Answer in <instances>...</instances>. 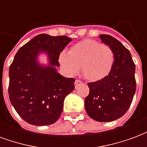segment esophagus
<instances>
[{
	"instance_id": "1",
	"label": "esophagus",
	"mask_w": 147,
	"mask_h": 147,
	"mask_svg": "<svg viewBox=\"0 0 147 147\" xmlns=\"http://www.w3.org/2000/svg\"><path fill=\"white\" fill-rule=\"evenodd\" d=\"M82 83V82H81V80H76V81H75V85H77L78 83Z\"/></svg>"
}]
</instances>
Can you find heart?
<instances>
[{"label":"heart","mask_w":147,"mask_h":147,"mask_svg":"<svg viewBox=\"0 0 147 147\" xmlns=\"http://www.w3.org/2000/svg\"><path fill=\"white\" fill-rule=\"evenodd\" d=\"M59 64L68 76L80 71L90 81H98L108 76L113 67V52L107 45L93 39H84L73 45L69 51L61 52Z\"/></svg>","instance_id":"obj_1"}]
</instances>
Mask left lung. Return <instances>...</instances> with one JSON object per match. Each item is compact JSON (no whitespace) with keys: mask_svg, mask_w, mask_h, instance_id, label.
I'll list each match as a JSON object with an SVG mask.
<instances>
[{"mask_svg":"<svg viewBox=\"0 0 147 147\" xmlns=\"http://www.w3.org/2000/svg\"><path fill=\"white\" fill-rule=\"evenodd\" d=\"M99 37L113 52V65L104 79L87 83L90 92L85 109L93 120L109 122L123 116L132 102L136 90V64L129 50L117 39L108 34Z\"/></svg>","mask_w":147,"mask_h":147,"instance_id":"1","label":"left lung"}]
</instances>
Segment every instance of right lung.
I'll return each mask as SVG.
<instances>
[{"label":"right lung","instance_id":"add662e5","mask_svg":"<svg viewBox=\"0 0 147 147\" xmlns=\"http://www.w3.org/2000/svg\"><path fill=\"white\" fill-rule=\"evenodd\" d=\"M71 41L67 36L41 34L23 45L9 67L8 96L17 113L32 125L55 123L63 111L64 100L75 88V79L65 78L55 68L59 54ZM48 55L49 66L36 61L37 55Z\"/></svg>","mask_w":147,"mask_h":147}]
</instances>
